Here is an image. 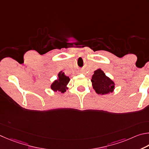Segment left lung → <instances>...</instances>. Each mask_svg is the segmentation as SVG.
Returning a JSON list of instances; mask_svg holds the SVG:
<instances>
[{"label":"left lung","instance_id":"left-lung-1","mask_svg":"<svg viewBox=\"0 0 149 149\" xmlns=\"http://www.w3.org/2000/svg\"><path fill=\"white\" fill-rule=\"evenodd\" d=\"M91 81L95 93L101 95L113 93L115 88V83L110 78L106 76L105 72L101 69L95 70Z\"/></svg>","mask_w":149,"mask_h":149}]
</instances>
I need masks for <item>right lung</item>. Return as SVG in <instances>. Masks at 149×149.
I'll list each match as a JSON object with an SVG mask.
<instances>
[{
	"mask_svg": "<svg viewBox=\"0 0 149 149\" xmlns=\"http://www.w3.org/2000/svg\"><path fill=\"white\" fill-rule=\"evenodd\" d=\"M70 81L69 77L66 76L64 72L60 71L57 74V79L55 80L51 84V90L53 92H58L64 93L69 89L67 85Z\"/></svg>",
	"mask_w": 149,
	"mask_h": 149,
	"instance_id": "1",
	"label": "right lung"
}]
</instances>
